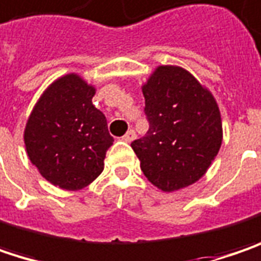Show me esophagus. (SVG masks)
<instances>
[{"label": "esophagus", "mask_w": 261, "mask_h": 261, "mask_svg": "<svg viewBox=\"0 0 261 261\" xmlns=\"http://www.w3.org/2000/svg\"><path fill=\"white\" fill-rule=\"evenodd\" d=\"M134 139H136V131L134 130H128L127 133H125V136L122 137V140L127 143H131Z\"/></svg>", "instance_id": "34e87169"}]
</instances>
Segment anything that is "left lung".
I'll return each mask as SVG.
<instances>
[{"instance_id": "8db88e82", "label": "left lung", "mask_w": 261, "mask_h": 261, "mask_svg": "<svg viewBox=\"0 0 261 261\" xmlns=\"http://www.w3.org/2000/svg\"><path fill=\"white\" fill-rule=\"evenodd\" d=\"M142 90L149 131L131 147L143 174L168 193L194 184L221 149L222 119L215 97L175 65L158 67Z\"/></svg>"}]
</instances>
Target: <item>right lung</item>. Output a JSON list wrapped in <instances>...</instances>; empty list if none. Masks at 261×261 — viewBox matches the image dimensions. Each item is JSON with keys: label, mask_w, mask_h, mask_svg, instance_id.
<instances>
[{"label": "right lung", "mask_w": 261, "mask_h": 261, "mask_svg": "<svg viewBox=\"0 0 261 261\" xmlns=\"http://www.w3.org/2000/svg\"><path fill=\"white\" fill-rule=\"evenodd\" d=\"M93 96L95 87L80 75H63L39 97L24 128L30 162L63 190H82L95 181L114 142Z\"/></svg>", "instance_id": "1"}]
</instances>
